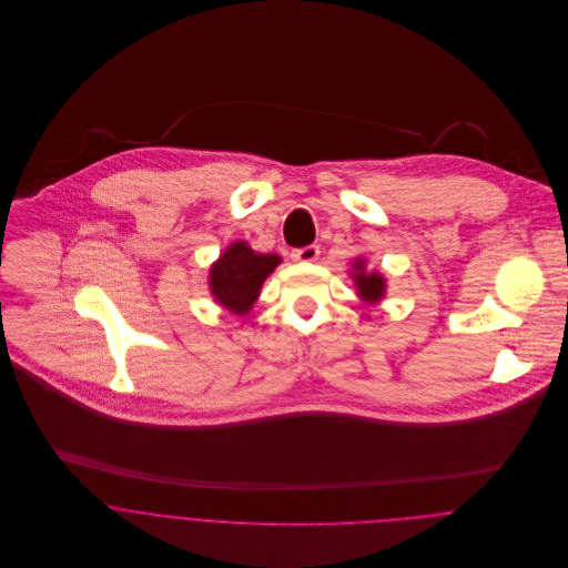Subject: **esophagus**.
I'll list each match as a JSON object with an SVG mask.
<instances>
[{
  "instance_id": "1",
  "label": "esophagus",
  "mask_w": 568,
  "mask_h": 568,
  "mask_svg": "<svg viewBox=\"0 0 568 568\" xmlns=\"http://www.w3.org/2000/svg\"><path fill=\"white\" fill-rule=\"evenodd\" d=\"M317 257H320V246L317 244L293 251V260H297V262H315Z\"/></svg>"
}]
</instances>
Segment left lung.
Segmentation results:
<instances>
[{
	"mask_svg": "<svg viewBox=\"0 0 568 568\" xmlns=\"http://www.w3.org/2000/svg\"><path fill=\"white\" fill-rule=\"evenodd\" d=\"M349 277L354 280L356 286V295L361 297V302L374 306L381 304L385 300L387 293V280L381 271H367V260L365 257H354L352 268H349Z\"/></svg>",
	"mask_w": 568,
	"mask_h": 568,
	"instance_id": "1",
	"label": "left lung"
}]
</instances>
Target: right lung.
Wrapping results in <instances>:
<instances>
[{
  "label": "right lung",
  "mask_w": 568,
  "mask_h": 568,
  "mask_svg": "<svg viewBox=\"0 0 568 568\" xmlns=\"http://www.w3.org/2000/svg\"><path fill=\"white\" fill-rule=\"evenodd\" d=\"M275 253H257L246 241L225 246L219 260L210 266L207 286L219 306L243 317L260 297L264 280L280 266Z\"/></svg>",
  "instance_id": "1"
}]
</instances>
